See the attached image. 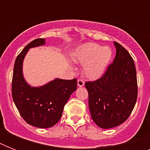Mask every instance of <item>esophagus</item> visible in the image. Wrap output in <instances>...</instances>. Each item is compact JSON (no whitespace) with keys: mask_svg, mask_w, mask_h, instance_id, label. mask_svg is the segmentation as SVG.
<instances>
[{"mask_svg":"<svg viewBox=\"0 0 150 150\" xmlns=\"http://www.w3.org/2000/svg\"><path fill=\"white\" fill-rule=\"evenodd\" d=\"M78 86L79 87H82L84 86L85 84V82H84V80H82V79H79L78 80Z\"/></svg>","mask_w":150,"mask_h":150,"instance_id":"obj_1","label":"esophagus"}]
</instances>
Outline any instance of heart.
Segmentation results:
<instances>
[{
    "instance_id": "heart-1",
    "label": "heart",
    "mask_w": 150,
    "mask_h": 150,
    "mask_svg": "<svg viewBox=\"0 0 150 150\" xmlns=\"http://www.w3.org/2000/svg\"><path fill=\"white\" fill-rule=\"evenodd\" d=\"M111 57L112 51L110 47L89 43L78 50L74 61L83 64L82 71L86 77L97 79L105 73Z\"/></svg>"
}]
</instances>
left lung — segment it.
Segmentation results:
<instances>
[{
    "label": "left lung",
    "mask_w": 150,
    "mask_h": 150,
    "mask_svg": "<svg viewBox=\"0 0 150 150\" xmlns=\"http://www.w3.org/2000/svg\"><path fill=\"white\" fill-rule=\"evenodd\" d=\"M116 56L97 80L86 82L92 119L102 128H111L128 118L138 96L136 69L132 57L114 42Z\"/></svg>",
    "instance_id": "1"
}]
</instances>
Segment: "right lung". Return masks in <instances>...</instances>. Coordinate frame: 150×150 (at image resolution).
<instances>
[{
    "instance_id": "add662e5",
    "label": "right lung",
    "mask_w": 150,
    "mask_h": 150,
    "mask_svg": "<svg viewBox=\"0 0 150 150\" xmlns=\"http://www.w3.org/2000/svg\"><path fill=\"white\" fill-rule=\"evenodd\" d=\"M44 39H36L25 47L16 57L13 71L11 94L22 117L37 128H50L61 119L64 107L77 89V79H56L45 86L31 87L22 75V62L29 48L43 45Z\"/></svg>"
}]
</instances>
